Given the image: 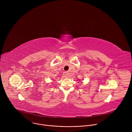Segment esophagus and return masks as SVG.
<instances>
[{
	"label": "esophagus",
	"mask_w": 132,
	"mask_h": 132,
	"mask_svg": "<svg viewBox=\"0 0 132 132\" xmlns=\"http://www.w3.org/2000/svg\"><path fill=\"white\" fill-rule=\"evenodd\" d=\"M63 75H64L65 77H68V74H67V72H64V73H63Z\"/></svg>",
	"instance_id": "obj_1"
}]
</instances>
